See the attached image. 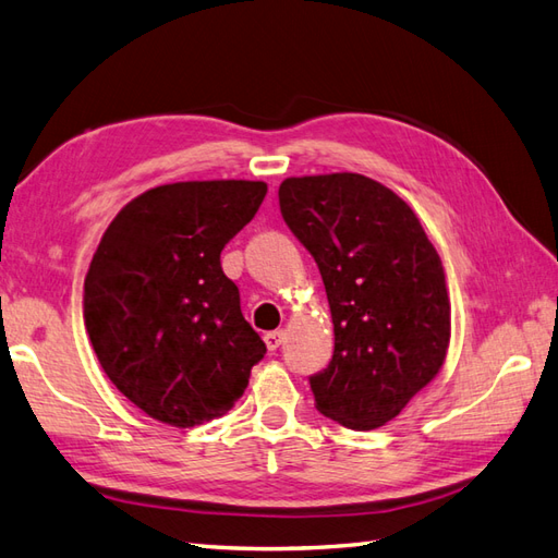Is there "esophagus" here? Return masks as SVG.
<instances>
[{
  "mask_svg": "<svg viewBox=\"0 0 558 558\" xmlns=\"http://www.w3.org/2000/svg\"><path fill=\"white\" fill-rule=\"evenodd\" d=\"M268 351H276L280 344H282V330H274V332H266L264 337Z\"/></svg>",
  "mask_w": 558,
  "mask_h": 558,
  "instance_id": "34e87169",
  "label": "esophagus"
}]
</instances>
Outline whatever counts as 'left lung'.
<instances>
[{"label":"left lung","instance_id":"obj_1","mask_svg":"<svg viewBox=\"0 0 558 558\" xmlns=\"http://www.w3.org/2000/svg\"><path fill=\"white\" fill-rule=\"evenodd\" d=\"M280 211L313 254L335 325V353L311 377L316 408L347 428L391 422L446 363L450 296L417 214L353 171L290 177Z\"/></svg>","mask_w":558,"mask_h":558}]
</instances>
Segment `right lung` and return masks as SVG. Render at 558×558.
Listing matches in <instances>:
<instances>
[{"instance_id": "right-lung-1", "label": "right lung", "mask_w": 558, "mask_h": 558, "mask_svg": "<svg viewBox=\"0 0 558 558\" xmlns=\"http://www.w3.org/2000/svg\"><path fill=\"white\" fill-rule=\"evenodd\" d=\"M264 181L165 183L126 203L84 278V325L104 373L148 417L189 428L226 415L266 353L242 318L221 250Z\"/></svg>"}]
</instances>
